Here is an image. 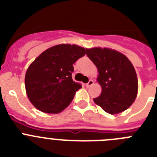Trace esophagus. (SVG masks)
<instances>
[{
  "instance_id": "obj_1",
  "label": "esophagus",
  "mask_w": 157,
  "mask_h": 157,
  "mask_svg": "<svg viewBox=\"0 0 157 157\" xmlns=\"http://www.w3.org/2000/svg\"><path fill=\"white\" fill-rule=\"evenodd\" d=\"M94 82L93 81V80H90V81L86 83V87H90V86H92L93 84H94Z\"/></svg>"
}]
</instances>
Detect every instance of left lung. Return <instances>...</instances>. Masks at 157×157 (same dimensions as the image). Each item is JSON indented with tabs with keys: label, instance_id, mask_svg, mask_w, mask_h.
Returning <instances> with one entry per match:
<instances>
[{
	"label": "left lung",
	"instance_id": "left-lung-1",
	"mask_svg": "<svg viewBox=\"0 0 157 157\" xmlns=\"http://www.w3.org/2000/svg\"><path fill=\"white\" fill-rule=\"evenodd\" d=\"M86 55L98 71L97 81L102 91L94 98L105 112L115 115L127 110L137 98L138 81L130 59L109 48H86Z\"/></svg>",
	"mask_w": 157,
	"mask_h": 157
}]
</instances>
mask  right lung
<instances>
[{
    "label": "right lung",
    "mask_w": 157,
    "mask_h": 157,
    "mask_svg": "<svg viewBox=\"0 0 157 157\" xmlns=\"http://www.w3.org/2000/svg\"><path fill=\"white\" fill-rule=\"evenodd\" d=\"M86 54L77 45L60 44L41 52L30 63L25 75L27 98L39 111L57 114L71 104L82 88L72 80L73 63Z\"/></svg>",
    "instance_id": "obj_1"
}]
</instances>
